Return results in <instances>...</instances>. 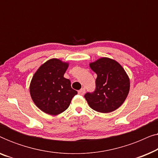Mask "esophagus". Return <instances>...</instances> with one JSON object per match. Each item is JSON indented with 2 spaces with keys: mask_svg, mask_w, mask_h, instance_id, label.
I'll return each instance as SVG.
<instances>
[{
  "mask_svg": "<svg viewBox=\"0 0 158 158\" xmlns=\"http://www.w3.org/2000/svg\"><path fill=\"white\" fill-rule=\"evenodd\" d=\"M85 88H82V89L78 90V94H80V95H84V94H85Z\"/></svg>",
  "mask_w": 158,
  "mask_h": 158,
  "instance_id": "obj_1",
  "label": "esophagus"
}]
</instances>
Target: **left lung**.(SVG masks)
Instances as JSON below:
<instances>
[{"label":"left lung","mask_w":158,"mask_h":158,"mask_svg":"<svg viewBox=\"0 0 158 158\" xmlns=\"http://www.w3.org/2000/svg\"><path fill=\"white\" fill-rule=\"evenodd\" d=\"M97 74L96 90L84 97L89 106L100 113H110L123 104L128 96L130 81L122 66L109 57L99 58L89 64Z\"/></svg>","instance_id":"obj_1"}]
</instances>
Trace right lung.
I'll return each mask as SVG.
<instances>
[{
  "label": "right lung",
  "mask_w": 158,
  "mask_h": 158,
  "mask_svg": "<svg viewBox=\"0 0 158 158\" xmlns=\"http://www.w3.org/2000/svg\"><path fill=\"white\" fill-rule=\"evenodd\" d=\"M69 63L52 58L36 71L30 83L32 101L44 113L56 116L65 111L77 94L71 88L69 79L64 77Z\"/></svg>",
  "instance_id": "right-lung-1"
}]
</instances>
